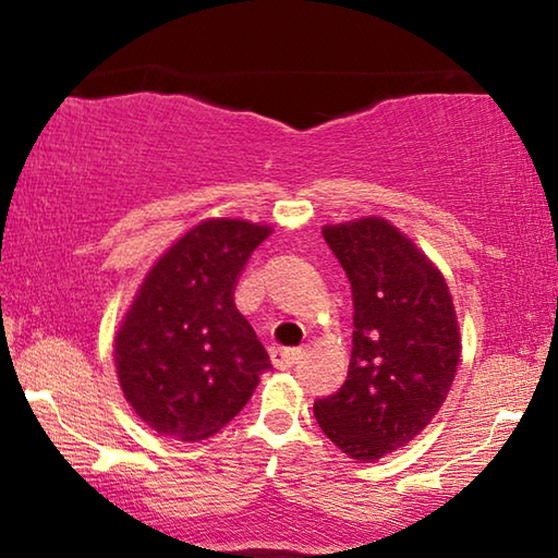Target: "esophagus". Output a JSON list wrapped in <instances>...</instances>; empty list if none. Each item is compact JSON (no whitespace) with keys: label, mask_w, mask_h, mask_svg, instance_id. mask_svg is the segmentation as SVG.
<instances>
[{"label":"esophagus","mask_w":558,"mask_h":558,"mask_svg":"<svg viewBox=\"0 0 558 558\" xmlns=\"http://www.w3.org/2000/svg\"><path fill=\"white\" fill-rule=\"evenodd\" d=\"M304 357V350L290 348V350H276L270 354V362L276 369H290V366L298 364Z\"/></svg>","instance_id":"1"}]
</instances>
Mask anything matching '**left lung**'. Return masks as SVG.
Masks as SVG:
<instances>
[{"label": "left lung", "mask_w": 558, "mask_h": 558, "mask_svg": "<svg viewBox=\"0 0 558 558\" xmlns=\"http://www.w3.org/2000/svg\"><path fill=\"white\" fill-rule=\"evenodd\" d=\"M352 288V354L314 417L342 453L378 460L410 444L444 405L460 362L453 300L441 272L381 218L324 228Z\"/></svg>", "instance_id": "1"}]
</instances>
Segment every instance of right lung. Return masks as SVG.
<instances>
[{
    "label": "right lung",
    "instance_id": "obj_1",
    "mask_svg": "<svg viewBox=\"0 0 558 558\" xmlns=\"http://www.w3.org/2000/svg\"><path fill=\"white\" fill-rule=\"evenodd\" d=\"M266 225L206 220L153 270L114 340L129 405L162 436L198 441L240 412L270 369L234 306V288Z\"/></svg>",
    "mask_w": 558,
    "mask_h": 558
}]
</instances>
